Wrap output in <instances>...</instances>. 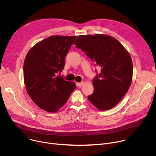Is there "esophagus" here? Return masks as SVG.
I'll list each match as a JSON object with an SVG mask.
<instances>
[{
    "mask_svg": "<svg viewBox=\"0 0 156 156\" xmlns=\"http://www.w3.org/2000/svg\"><path fill=\"white\" fill-rule=\"evenodd\" d=\"M84 84V82L83 81H82V82H81V83H76V86H78V87H80L81 85H83Z\"/></svg>",
    "mask_w": 156,
    "mask_h": 156,
    "instance_id": "esophagus-1",
    "label": "esophagus"
}]
</instances>
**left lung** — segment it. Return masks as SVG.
<instances>
[{
	"label": "left lung",
	"mask_w": 156,
	"mask_h": 156,
	"mask_svg": "<svg viewBox=\"0 0 156 156\" xmlns=\"http://www.w3.org/2000/svg\"><path fill=\"white\" fill-rule=\"evenodd\" d=\"M74 44L101 69L93 80L94 92L88 100L99 110L112 108L128 92L132 81L129 54L115 38L103 34L80 35Z\"/></svg>",
	"instance_id": "obj_1"
}]
</instances>
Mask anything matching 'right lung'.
Listing matches in <instances>:
<instances>
[{
	"label": "right lung",
	"instance_id": "obj_1",
	"mask_svg": "<svg viewBox=\"0 0 156 156\" xmlns=\"http://www.w3.org/2000/svg\"><path fill=\"white\" fill-rule=\"evenodd\" d=\"M76 36H52L37 43L28 52L23 65L24 83L32 101L41 109L56 112L69 99L76 86L57 73Z\"/></svg>",
	"mask_w": 156,
	"mask_h": 156
}]
</instances>
